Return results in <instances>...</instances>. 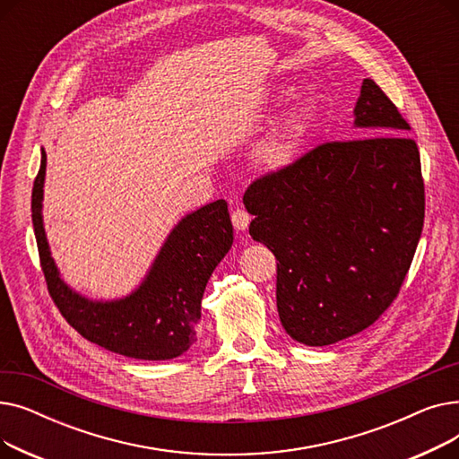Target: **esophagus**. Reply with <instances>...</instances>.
Returning a JSON list of instances; mask_svg holds the SVG:
<instances>
[{
	"mask_svg": "<svg viewBox=\"0 0 459 459\" xmlns=\"http://www.w3.org/2000/svg\"><path fill=\"white\" fill-rule=\"evenodd\" d=\"M249 221H251V215L246 210L238 208L232 212V225L236 230H246L249 227Z\"/></svg>",
	"mask_w": 459,
	"mask_h": 459,
	"instance_id": "obj_1",
	"label": "esophagus"
}]
</instances>
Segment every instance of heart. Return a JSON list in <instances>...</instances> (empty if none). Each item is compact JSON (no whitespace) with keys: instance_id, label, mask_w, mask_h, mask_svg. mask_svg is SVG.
I'll return each mask as SVG.
<instances>
[{"instance_id":"heart-1","label":"heart","mask_w":459,"mask_h":459,"mask_svg":"<svg viewBox=\"0 0 459 459\" xmlns=\"http://www.w3.org/2000/svg\"><path fill=\"white\" fill-rule=\"evenodd\" d=\"M292 99V89H281L273 94V106H282ZM312 126V108L305 102L296 104L281 125L264 137L253 152L255 163L266 173H282L290 169L303 154Z\"/></svg>"}]
</instances>
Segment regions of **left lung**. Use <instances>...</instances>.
Segmentation results:
<instances>
[{"mask_svg":"<svg viewBox=\"0 0 459 459\" xmlns=\"http://www.w3.org/2000/svg\"><path fill=\"white\" fill-rule=\"evenodd\" d=\"M360 139L324 143L253 182L249 234L277 262L284 331L329 346L370 327L396 298L424 225L420 154L376 82L353 109Z\"/></svg>","mask_w":459,"mask_h":459,"instance_id":"8db88e82","label":"left lung"}]
</instances>
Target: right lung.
<instances>
[{"label":"right lung","mask_w":459,"mask_h":459,"mask_svg":"<svg viewBox=\"0 0 459 459\" xmlns=\"http://www.w3.org/2000/svg\"><path fill=\"white\" fill-rule=\"evenodd\" d=\"M44 178L42 149L31 217L48 290L65 320L87 341L125 357L165 360L186 353L197 341L208 279L232 247L227 203L220 199L184 215L132 294L109 301L89 299L63 281L52 258L42 220Z\"/></svg>","instance_id":"add662e5"}]
</instances>
